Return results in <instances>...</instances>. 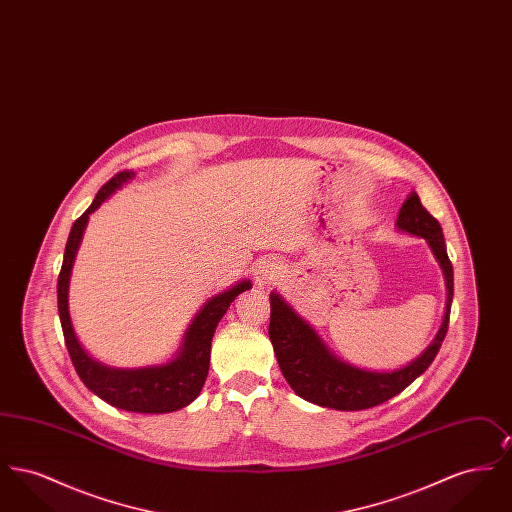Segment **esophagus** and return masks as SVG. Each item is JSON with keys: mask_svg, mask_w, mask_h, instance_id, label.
<instances>
[{"mask_svg": "<svg viewBox=\"0 0 512 512\" xmlns=\"http://www.w3.org/2000/svg\"><path fill=\"white\" fill-rule=\"evenodd\" d=\"M280 263L276 261V259H265L259 268H257V284H259V288H263V286H268V284H274L276 280H278V276H280Z\"/></svg>", "mask_w": 512, "mask_h": 512, "instance_id": "esophagus-1", "label": "esophagus"}]
</instances>
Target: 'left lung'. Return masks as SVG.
I'll return each instance as SVG.
<instances>
[{
    "instance_id": "left-lung-1",
    "label": "left lung",
    "mask_w": 512,
    "mask_h": 512,
    "mask_svg": "<svg viewBox=\"0 0 512 512\" xmlns=\"http://www.w3.org/2000/svg\"><path fill=\"white\" fill-rule=\"evenodd\" d=\"M395 226L401 232L424 238L443 270L447 303L436 338L409 365L388 372L365 370L336 357L328 345L320 340L311 324L299 317L278 293L272 292L268 338L272 341L284 378L305 401L336 411L370 409L413 384L436 359L449 328L453 303V265L447 257L443 230L414 192L405 199Z\"/></svg>"
}]
</instances>
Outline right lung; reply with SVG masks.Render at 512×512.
I'll list each match as a JSON object with an SVG mask.
<instances>
[{
	"instance_id": "obj_1",
	"label": "right lung",
	"mask_w": 512,
	"mask_h": 512,
	"mask_svg": "<svg viewBox=\"0 0 512 512\" xmlns=\"http://www.w3.org/2000/svg\"><path fill=\"white\" fill-rule=\"evenodd\" d=\"M134 176L132 171L117 172L101 190L92 205L74 220L69 240L65 245L63 265L57 280V307L65 343L71 355L74 368L84 386L105 403L132 413L163 414L178 411L190 405L203 388L209 372L211 341L215 328L228 311L230 303L251 288L249 280H242L226 292L211 297L201 311L195 315L176 357L165 365L140 366V368H113L101 365L92 359L74 334L73 322L69 315V280L73 270L74 257L82 242L88 217L99 205L119 190L124 182Z\"/></svg>"
}]
</instances>
